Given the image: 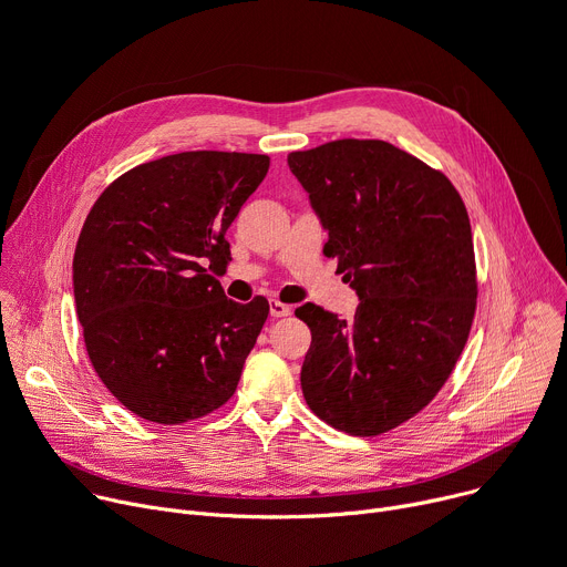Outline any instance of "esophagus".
Segmentation results:
<instances>
[{"mask_svg": "<svg viewBox=\"0 0 567 567\" xmlns=\"http://www.w3.org/2000/svg\"><path fill=\"white\" fill-rule=\"evenodd\" d=\"M291 315V305H285L280 300H271V317L280 319V317H289Z\"/></svg>", "mask_w": 567, "mask_h": 567, "instance_id": "34e87169", "label": "esophagus"}]
</instances>
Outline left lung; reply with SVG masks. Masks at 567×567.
Listing matches in <instances>:
<instances>
[{
  "label": "left lung",
  "mask_w": 567,
  "mask_h": 567,
  "mask_svg": "<svg viewBox=\"0 0 567 567\" xmlns=\"http://www.w3.org/2000/svg\"><path fill=\"white\" fill-rule=\"evenodd\" d=\"M287 163L328 230L323 252L359 296L350 321L312 302L296 310L312 332L302 395L341 432L384 434L432 402L468 341L466 205L441 172L382 140H334Z\"/></svg>",
  "instance_id": "8db88e82"
}]
</instances>
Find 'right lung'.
<instances>
[{
    "instance_id": "add662e5",
    "label": "right lung",
    "mask_w": 567,
    "mask_h": 567,
    "mask_svg": "<svg viewBox=\"0 0 567 567\" xmlns=\"http://www.w3.org/2000/svg\"><path fill=\"white\" fill-rule=\"evenodd\" d=\"M269 156L185 151L133 167L96 198L72 280L87 357L135 416L178 425L237 389L267 317L257 296L226 298V230L265 181Z\"/></svg>"
}]
</instances>
